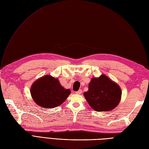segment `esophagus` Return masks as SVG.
Here are the masks:
<instances>
[{
  "label": "esophagus",
  "mask_w": 149,
  "mask_h": 149,
  "mask_svg": "<svg viewBox=\"0 0 149 149\" xmlns=\"http://www.w3.org/2000/svg\"><path fill=\"white\" fill-rule=\"evenodd\" d=\"M76 93L78 94V95H80V94L82 93V90H79L78 91L76 92Z\"/></svg>",
  "instance_id": "34e87169"
}]
</instances>
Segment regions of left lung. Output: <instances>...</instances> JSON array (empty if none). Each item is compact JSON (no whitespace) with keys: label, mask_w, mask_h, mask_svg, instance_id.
<instances>
[{"label":"left lung","mask_w":149,"mask_h":149,"mask_svg":"<svg viewBox=\"0 0 149 149\" xmlns=\"http://www.w3.org/2000/svg\"><path fill=\"white\" fill-rule=\"evenodd\" d=\"M121 94V90L117 83L102 74L91 79L84 97L93 110L102 112L111 111L116 107L120 102Z\"/></svg>","instance_id":"left-lung-1"}]
</instances>
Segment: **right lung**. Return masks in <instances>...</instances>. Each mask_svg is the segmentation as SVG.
I'll return each mask as SVG.
<instances>
[{"label": "right lung", "mask_w": 149, "mask_h": 149, "mask_svg": "<svg viewBox=\"0 0 149 149\" xmlns=\"http://www.w3.org/2000/svg\"><path fill=\"white\" fill-rule=\"evenodd\" d=\"M31 95L35 102L44 108H54L62 104L71 93L61 86L57 78L46 75L31 85Z\"/></svg>", "instance_id": "obj_1"}]
</instances>
